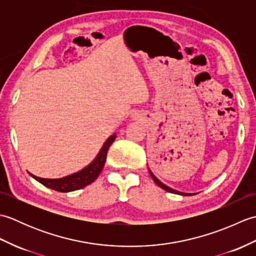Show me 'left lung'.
Returning a JSON list of instances; mask_svg holds the SVG:
<instances>
[{
  "mask_svg": "<svg viewBox=\"0 0 256 256\" xmlns=\"http://www.w3.org/2000/svg\"><path fill=\"white\" fill-rule=\"evenodd\" d=\"M148 172H150V176H152V178H153V180L157 184V186H160V188H162L164 190H166V192H172V194H182V196H192L194 194H186V192H178V190H175V189H172V188H170V187H168V186H166L165 184H162L160 179H157L156 177H155V175L153 172H150V170H148Z\"/></svg>",
  "mask_w": 256,
  "mask_h": 256,
  "instance_id": "obj_1",
  "label": "left lung"
}]
</instances>
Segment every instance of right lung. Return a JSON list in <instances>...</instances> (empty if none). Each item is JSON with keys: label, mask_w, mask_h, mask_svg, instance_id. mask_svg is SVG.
<instances>
[{"label": "right lung", "mask_w": 256, "mask_h": 256, "mask_svg": "<svg viewBox=\"0 0 256 256\" xmlns=\"http://www.w3.org/2000/svg\"><path fill=\"white\" fill-rule=\"evenodd\" d=\"M116 135L113 134L108 138L104 144H103L102 148L100 150L99 154L96 155L94 162L89 164L84 170H81L77 172L72 174V175H69L62 178H57V179H48V178H40L32 175L30 176L36 179L37 182L44 184V186L56 190V192H74V190H78L88 186L91 182H94L98 176L100 175V172L103 170V166H104V162L106 160V154L108 148H110L111 144L114 142Z\"/></svg>", "instance_id": "right-lung-1"}]
</instances>
